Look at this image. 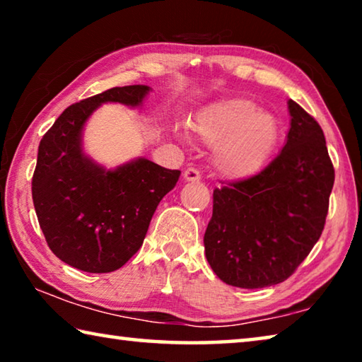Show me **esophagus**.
I'll list each match as a JSON object with an SVG mask.
<instances>
[{
  "label": "esophagus",
  "mask_w": 362,
  "mask_h": 362,
  "mask_svg": "<svg viewBox=\"0 0 362 362\" xmlns=\"http://www.w3.org/2000/svg\"><path fill=\"white\" fill-rule=\"evenodd\" d=\"M183 179H185L187 182H199L201 180V174H199L198 169L188 168L185 173H183Z\"/></svg>",
  "instance_id": "34e87169"
}]
</instances>
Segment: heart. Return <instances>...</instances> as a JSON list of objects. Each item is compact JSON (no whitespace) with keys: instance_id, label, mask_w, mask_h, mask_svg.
<instances>
[{"instance_id":"heart-1","label":"heart","mask_w":362,"mask_h":362,"mask_svg":"<svg viewBox=\"0 0 362 362\" xmlns=\"http://www.w3.org/2000/svg\"><path fill=\"white\" fill-rule=\"evenodd\" d=\"M196 131L207 144H217L214 166L226 179H247L259 173L278 139L272 113L247 99L212 103L196 119Z\"/></svg>"}]
</instances>
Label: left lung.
Segmentation results:
<instances>
[{
	"mask_svg": "<svg viewBox=\"0 0 362 362\" xmlns=\"http://www.w3.org/2000/svg\"><path fill=\"white\" fill-rule=\"evenodd\" d=\"M279 155L249 179L214 189L206 259L223 283L262 289L286 281L320 240L334 187L326 139L313 116L287 102Z\"/></svg>",
	"mask_w": 362,
	"mask_h": 362,
	"instance_id": "obj_1",
	"label": "left lung"
}]
</instances>
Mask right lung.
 Instances as JSON below:
<instances>
[{
  "label": "right lung",
  "mask_w": 362,
  "mask_h": 362,
  "mask_svg": "<svg viewBox=\"0 0 362 362\" xmlns=\"http://www.w3.org/2000/svg\"><path fill=\"white\" fill-rule=\"evenodd\" d=\"M148 86L112 88L73 103L38 146L32 196L49 249L70 267L110 273L137 252L150 220L180 170L139 158L105 169L83 153V127L102 103L139 107Z\"/></svg>",
  "instance_id": "1"
}]
</instances>
